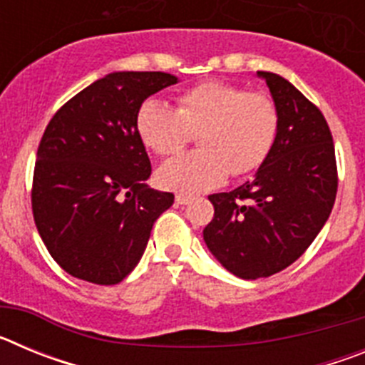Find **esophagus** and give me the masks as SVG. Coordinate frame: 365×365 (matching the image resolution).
I'll list each match as a JSON object with an SVG mask.
<instances>
[{
    "instance_id": "esophagus-1",
    "label": "esophagus",
    "mask_w": 365,
    "mask_h": 365,
    "mask_svg": "<svg viewBox=\"0 0 365 365\" xmlns=\"http://www.w3.org/2000/svg\"><path fill=\"white\" fill-rule=\"evenodd\" d=\"M175 202L177 205H188V202H192V197H190V195H185V193H177Z\"/></svg>"
}]
</instances>
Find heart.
Returning a JSON list of instances; mask_svg holds the SVG:
<instances>
[{
  "instance_id": "1",
  "label": "heart",
  "mask_w": 365,
  "mask_h": 365,
  "mask_svg": "<svg viewBox=\"0 0 365 365\" xmlns=\"http://www.w3.org/2000/svg\"><path fill=\"white\" fill-rule=\"evenodd\" d=\"M135 128L144 146L160 157L179 153L199 130L201 150L164 163L157 177L168 190L201 193L230 173L248 175L265 163L278 138L279 113L265 93L208 80L180 93L175 109L144 100Z\"/></svg>"
}]
</instances>
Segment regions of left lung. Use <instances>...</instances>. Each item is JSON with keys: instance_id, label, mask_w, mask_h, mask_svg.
<instances>
[{"instance_id": "left-lung-1", "label": "left lung", "mask_w": 365, "mask_h": 365, "mask_svg": "<svg viewBox=\"0 0 365 365\" xmlns=\"http://www.w3.org/2000/svg\"><path fill=\"white\" fill-rule=\"evenodd\" d=\"M257 76L278 108V138L252 180L208 197L214 219L202 230L208 250L243 279L292 265L324 228L338 190L333 135L320 109L279 74Z\"/></svg>"}]
</instances>
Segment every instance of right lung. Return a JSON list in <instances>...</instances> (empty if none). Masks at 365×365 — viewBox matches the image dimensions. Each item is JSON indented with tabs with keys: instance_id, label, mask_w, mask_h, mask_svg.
Masks as SVG:
<instances>
[{
	"instance_id": "1",
	"label": "right lung",
	"mask_w": 365,
	"mask_h": 365,
	"mask_svg": "<svg viewBox=\"0 0 365 365\" xmlns=\"http://www.w3.org/2000/svg\"><path fill=\"white\" fill-rule=\"evenodd\" d=\"M177 76L160 71L106 74L58 109L40 140L32 215L67 274L115 285L137 267L153 222L173 193L146 185L150 157L135 128L144 100Z\"/></svg>"
}]
</instances>
